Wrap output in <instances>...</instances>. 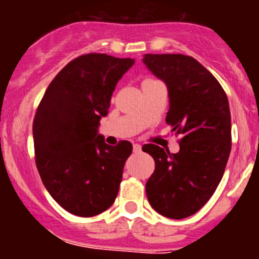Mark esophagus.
<instances>
[{
  "label": "esophagus",
  "instance_id": "esophagus-1",
  "mask_svg": "<svg viewBox=\"0 0 259 259\" xmlns=\"http://www.w3.org/2000/svg\"><path fill=\"white\" fill-rule=\"evenodd\" d=\"M133 150H134L135 153H139V151L142 150V145L137 144V143H135V144H133Z\"/></svg>",
  "mask_w": 259,
  "mask_h": 259
}]
</instances>
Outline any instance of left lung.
<instances>
[{"instance_id": "8db88e82", "label": "left lung", "mask_w": 259, "mask_h": 259, "mask_svg": "<svg viewBox=\"0 0 259 259\" xmlns=\"http://www.w3.org/2000/svg\"><path fill=\"white\" fill-rule=\"evenodd\" d=\"M146 69L168 89L166 124L183 135L180 150L143 146L155 161L145 190L154 210L170 219L197 213L215 192L231 153V111L221 83L203 65L180 54H146Z\"/></svg>"}]
</instances>
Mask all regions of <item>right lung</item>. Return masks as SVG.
I'll use <instances>...</instances> for the list:
<instances>
[{
	"label": "right lung",
	"instance_id": "right-lung-1",
	"mask_svg": "<svg viewBox=\"0 0 259 259\" xmlns=\"http://www.w3.org/2000/svg\"><path fill=\"white\" fill-rule=\"evenodd\" d=\"M134 59L88 54L72 60L49 85L33 120L36 165L52 198L65 210L94 217L115 202L133 151L122 140L108 145L99 134L117 81Z\"/></svg>",
	"mask_w": 259,
	"mask_h": 259
}]
</instances>
